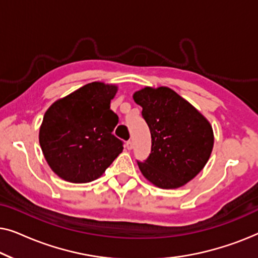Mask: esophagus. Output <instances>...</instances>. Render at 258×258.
<instances>
[{
    "label": "esophagus",
    "mask_w": 258,
    "mask_h": 258,
    "mask_svg": "<svg viewBox=\"0 0 258 258\" xmlns=\"http://www.w3.org/2000/svg\"><path fill=\"white\" fill-rule=\"evenodd\" d=\"M125 147H126V149L128 150H132L133 148H134V143H133V141H126V143H125Z\"/></svg>",
    "instance_id": "obj_1"
}]
</instances>
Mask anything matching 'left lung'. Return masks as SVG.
Here are the masks:
<instances>
[{
    "instance_id": "obj_1",
    "label": "left lung",
    "mask_w": 258,
    "mask_h": 258,
    "mask_svg": "<svg viewBox=\"0 0 258 258\" xmlns=\"http://www.w3.org/2000/svg\"><path fill=\"white\" fill-rule=\"evenodd\" d=\"M149 126L151 150L137 161L144 177L163 189L184 185L204 168L214 146L213 128L189 102L169 88L134 94Z\"/></svg>"
}]
</instances>
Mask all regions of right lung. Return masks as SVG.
Returning a JSON list of instances; mask_svg holds the SVG:
<instances>
[{"label":"right lung","mask_w":258,"mask_h":258,"mask_svg":"<svg viewBox=\"0 0 258 258\" xmlns=\"http://www.w3.org/2000/svg\"><path fill=\"white\" fill-rule=\"evenodd\" d=\"M117 88L93 82L56 101L44 114L40 144L52 171L73 183L103 174L122 153L112 135L118 117L110 109Z\"/></svg>","instance_id":"1"}]
</instances>
